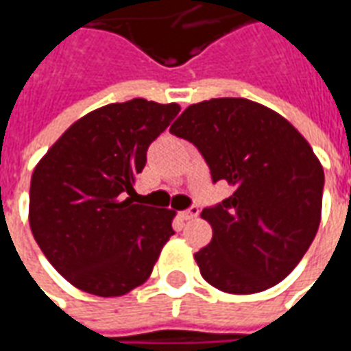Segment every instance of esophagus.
Instances as JSON below:
<instances>
[{"label": "esophagus", "mask_w": 351, "mask_h": 351, "mask_svg": "<svg viewBox=\"0 0 351 351\" xmlns=\"http://www.w3.org/2000/svg\"><path fill=\"white\" fill-rule=\"evenodd\" d=\"M198 213H200V208H198V206H191L189 210L181 211V217H183L185 221L195 219V217H198Z\"/></svg>", "instance_id": "34e87169"}]
</instances>
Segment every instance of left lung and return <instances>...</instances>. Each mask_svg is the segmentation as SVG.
Here are the masks:
<instances>
[{
    "label": "left lung",
    "instance_id": "obj_1",
    "mask_svg": "<svg viewBox=\"0 0 351 351\" xmlns=\"http://www.w3.org/2000/svg\"><path fill=\"white\" fill-rule=\"evenodd\" d=\"M170 132L191 141L211 181L234 193L202 210L211 242L195 253L206 282L250 295L280 283L297 267L322 219L323 168L299 130L245 98L189 106Z\"/></svg>",
    "mask_w": 351,
    "mask_h": 351
}]
</instances>
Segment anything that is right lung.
<instances>
[{"label":"right lung","mask_w":351,"mask_h":351,"mask_svg":"<svg viewBox=\"0 0 351 351\" xmlns=\"http://www.w3.org/2000/svg\"><path fill=\"white\" fill-rule=\"evenodd\" d=\"M180 109L143 98L104 106L71 124L36 166L29 227L71 285L121 297L151 276L173 234V211L124 196L134 193L149 145Z\"/></svg>","instance_id":"1"}]
</instances>
